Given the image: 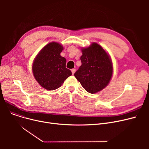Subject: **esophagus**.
Returning <instances> with one entry per match:
<instances>
[{
    "label": "esophagus",
    "mask_w": 149,
    "mask_h": 149,
    "mask_svg": "<svg viewBox=\"0 0 149 149\" xmlns=\"http://www.w3.org/2000/svg\"><path fill=\"white\" fill-rule=\"evenodd\" d=\"M71 71H72V74L74 75V73L75 72V69H71Z\"/></svg>",
    "instance_id": "obj_1"
}]
</instances>
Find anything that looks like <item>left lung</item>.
<instances>
[{
    "label": "left lung",
    "instance_id": "left-lung-1",
    "mask_svg": "<svg viewBox=\"0 0 149 149\" xmlns=\"http://www.w3.org/2000/svg\"><path fill=\"white\" fill-rule=\"evenodd\" d=\"M81 65L74 76L83 88L91 93L103 89L110 81L113 73L112 61L100 45L92 43L81 49Z\"/></svg>",
    "mask_w": 149,
    "mask_h": 149
}]
</instances>
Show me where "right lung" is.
I'll list each match as a JSON object with an SVG mask.
<instances>
[{"mask_svg": "<svg viewBox=\"0 0 149 149\" xmlns=\"http://www.w3.org/2000/svg\"><path fill=\"white\" fill-rule=\"evenodd\" d=\"M63 49V47L60 44L49 43L38 54L33 62V72L35 79L47 90L60 88L72 75L71 71L66 68V58L60 56Z\"/></svg>", "mask_w": 149, "mask_h": 149, "instance_id": "right-lung-1", "label": "right lung"}]
</instances>
